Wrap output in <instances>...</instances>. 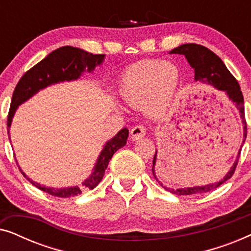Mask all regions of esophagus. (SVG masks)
<instances>
[{
    "mask_svg": "<svg viewBox=\"0 0 251 251\" xmlns=\"http://www.w3.org/2000/svg\"><path fill=\"white\" fill-rule=\"evenodd\" d=\"M145 135H146L145 126H140V125L133 126V128L131 129V131H130V136H131L132 140H138L140 138H143Z\"/></svg>",
    "mask_w": 251,
    "mask_h": 251,
    "instance_id": "1",
    "label": "esophagus"
}]
</instances>
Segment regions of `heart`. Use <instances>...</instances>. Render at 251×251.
<instances>
[{"label":"heart","mask_w":251,"mask_h":251,"mask_svg":"<svg viewBox=\"0 0 251 251\" xmlns=\"http://www.w3.org/2000/svg\"><path fill=\"white\" fill-rule=\"evenodd\" d=\"M178 65L159 59L133 65L120 81V95L133 107L144 105L145 112L160 118L170 108L180 83Z\"/></svg>","instance_id":"heart-1"}]
</instances>
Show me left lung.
I'll return each mask as SVG.
<instances>
[{
  "instance_id": "1",
  "label": "left lung",
  "mask_w": 251,
  "mask_h": 251,
  "mask_svg": "<svg viewBox=\"0 0 251 251\" xmlns=\"http://www.w3.org/2000/svg\"><path fill=\"white\" fill-rule=\"evenodd\" d=\"M175 53V54H183L186 58L188 64L191 65V67L194 70V81L199 82L201 84H209L211 87H214L216 90H219L224 92L226 97L228 98V100L233 102L235 105L236 109L239 111V115L241 118L242 126H243V140L241 146L238 151V154H236V159L233 163V166L229 168V170L226 173L224 177L222 178L219 181H216V183L207 184L203 185V186H193V187H184V188H177V190H174V188L166 187V190L170 191L171 193L178 194V195H190V194H199V193H205V192H209L214 188H217L221 186L222 184H224L226 180H228L229 178L232 177V175L234 174V170L236 168V164H238L240 153H241V149L243 144L246 142L247 138V123L245 119V101H243V96L241 92V89H240V85L238 81L233 77V75L229 73V71L226 68L225 64L223 63L221 58H219L217 54H215L211 50H209L208 48L203 46H200V44H194V43H187L183 44V46H179L175 48L169 52ZM156 154L157 151L155 152V155H154L153 159V167H152V173L153 176H155V170H154V167H155L156 163Z\"/></svg>"
}]
</instances>
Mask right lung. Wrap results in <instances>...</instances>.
I'll use <instances>...</instances> for the list:
<instances>
[{
    "label": "right lung",
    "instance_id": "right-lung-1",
    "mask_svg": "<svg viewBox=\"0 0 251 251\" xmlns=\"http://www.w3.org/2000/svg\"><path fill=\"white\" fill-rule=\"evenodd\" d=\"M105 59V54H92L87 51L73 47H61L59 49L52 51L48 54L43 60L26 72L20 78L18 84L13 91L11 105L8 115V135L10 126H11L12 119L18 107L24 102L32 98L40 90H43L47 87L52 84L61 83V82L76 81L81 77V75L88 71L89 73L95 71L97 66H100ZM129 130L123 128L116 135L106 142L102 147L100 154L97 157L95 167L92 168V173L87 179L82 183V186H71V187H48L40 183L33 181L26 174L20 169L24 177L29 180L34 186L40 188L41 191L49 193L53 197L58 198H71L81 194L83 190H94L104 177L105 170L107 168L109 160L112 159L113 154L121 149L126 144ZM11 140V138H9Z\"/></svg>",
    "mask_w": 251,
    "mask_h": 251
}]
</instances>
